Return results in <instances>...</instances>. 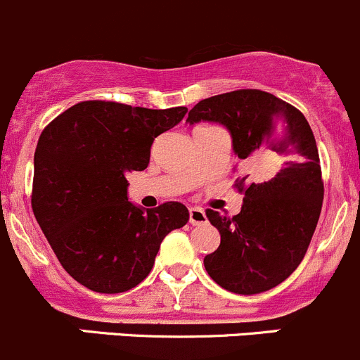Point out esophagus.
<instances>
[{
	"label": "esophagus",
	"instance_id": "obj_1",
	"mask_svg": "<svg viewBox=\"0 0 360 360\" xmlns=\"http://www.w3.org/2000/svg\"><path fill=\"white\" fill-rule=\"evenodd\" d=\"M188 222L192 226H201V224H206V213L202 212L201 208H191L188 210Z\"/></svg>",
	"mask_w": 360,
	"mask_h": 360
}]
</instances>
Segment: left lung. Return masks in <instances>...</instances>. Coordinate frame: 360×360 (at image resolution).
Instances as JSON below:
<instances>
[{
  "label": "left lung",
  "mask_w": 360,
  "mask_h": 360,
  "mask_svg": "<svg viewBox=\"0 0 360 360\" xmlns=\"http://www.w3.org/2000/svg\"><path fill=\"white\" fill-rule=\"evenodd\" d=\"M187 122L226 127L238 159L282 158L269 180H236L245 195L233 219L206 212L220 233L219 248L205 257L213 282L243 296L273 289L300 266L322 210L319 150L308 120L269 92L241 89L199 101Z\"/></svg>",
  "instance_id": "1"
}]
</instances>
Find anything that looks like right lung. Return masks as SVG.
Instances as JSON below:
<instances>
[{"instance_id":"right-lung-1","label":"right lung","mask_w":360,"mask_h":360,"mask_svg":"<svg viewBox=\"0 0 360 360\" xmlns=\"http://www.w3.org/2000/svg\"><path fill=\"white\" fill-rule=\"evenodd\" d=\"M185 106L140 108L82 101L44 129L34 152V217L68 275L101 294L143 282L168 233L188 210L169 201L145 210L127 201V173L143 172L155 138Z\"/></svg>"}]
</instances>
